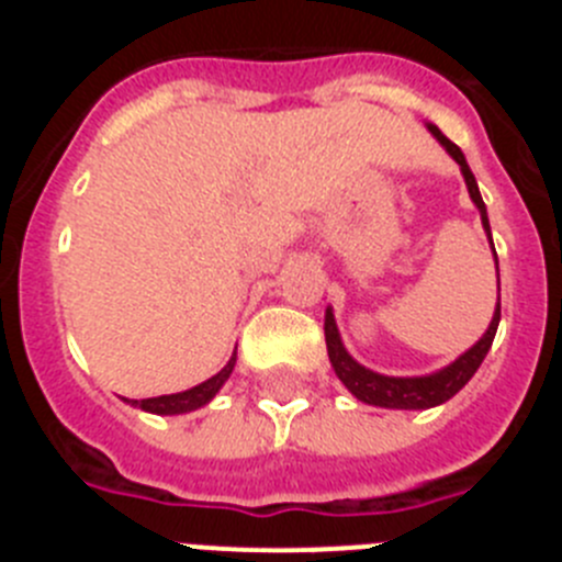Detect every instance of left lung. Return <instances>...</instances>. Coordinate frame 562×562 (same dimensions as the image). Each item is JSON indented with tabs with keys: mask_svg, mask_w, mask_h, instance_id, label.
Wrapping results in <instances>:
<instances>
[{
	"mask_svg": "<svg viewBox=\"0 0 562 562\" xmlns=\"http://www.w3.org/2000/svg\"><path fill=\"white\" fill-rule=\"evenodd\" d=\"M430 132H434L436 140L448 148L450 157H453V160L461 166L467 191H470L475 207L481 211V222H484V231H486V236H490V220H486L484 200H481L479 182H475L473 171H470V166H467L464 154H461V148L456 146L453 140H448V137H445V134H441L436 126H430ZM490 241H493V236H490ZM495 265H498V256H495ZM498 321H501V297H498V306H495L493 324H490V329L484 331V337L475 342L473 349L464 351L459 360L450 362L448 369L436 371V374H430V376H382V374H374V371H369L366 366H360L357 360H351L349 351L342 349L331 310H326L324 331H326V349H329V360H331V366H335V374L340 376L342 385H346V389H349L357 400L369 402V405H380V408L422 411V408H434V405L448 402L450 396L459 394V391L464 389L467 382H470V376L479 371L481 360L486 357L490 346H493L495 331H498Z\"/></svg>",
	"mask_w": 562,
	"mask_h": 562,
	"instance_id": "left-lung-1",
	"label": "left lung"
}]
</instances>
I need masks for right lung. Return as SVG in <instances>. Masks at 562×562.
Instances as JSON below:
<instances>
[{"label": "right lung", "mask_w": 562, "mask_h": 562, "mask_svg": "<svg viewBox=\"0 0 562 562\" xmlns=\"http://www.w3.org/2000/svg\"><path fill=\"white\" fill-rule=\"evenodd\" d=\"M233 366H236V357H231V362H227L220 374L211 376V380H205L202 385H196V389H188V391H182V394L151 396V400H132V405L148 411V414H166V416L196 411V408H202V405H207V402L216 396V391H220L222 385H225L227 376H231Z\"/></svg>", "instance_id": "1"}]
</instances>
